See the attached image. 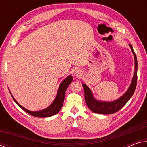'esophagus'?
<instances>
[{"mask_svg":"<svg viewBox=\"0 0 147 147\" xmlns=\"http://www.w3.org/2000/svg\"><path fill=\"white\" fill-rule=\"evenodd\" d=\"M74 74L76 76H81L82 73H81V71L79 70V69H75V70L74 71Z\"/></svg>","mask_w":147,"mask_h":147,"instance_id":"obj_1","label":"esophagus"}]
</instances>
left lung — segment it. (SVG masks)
I'll use <instances>...</instances> for the list:
<instances>
[{
  "label": "left lung",
  "instance_id": "obj_1",
  "mask_svg": "<svg viewBox=\"0 0 147 147\" xmlns=\"http://www.w3.org/2000/svg\"><path fill=\"white\" fill-rule=\"evenodd\" d=\"M132 52L135 61V66H134V73L131 84L125 93L115 100L106 102L98 100L94 97L93 93L89 87L83 83L82 86L84 89V95H85V100L88 108L94 113L99 114H111L118 111L127 103L132 96L135 91L137 84V79H138V61L137 57L131 45H129Z\"/></svg>",
  "mask_w": 147,
  "mask_h": 147
}]
</instances>
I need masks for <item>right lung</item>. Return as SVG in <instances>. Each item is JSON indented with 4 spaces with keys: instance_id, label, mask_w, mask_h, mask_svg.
<instances>
[{
    "instance_id": "add662e5",
    "label": "right lung",
    "mask_w": 147,
    "mask_h": 147,
    "mask_svg": "<svg viewBox=\"0 0 147 147\" xmlns=\"http://www.w3.org/2000/svg\"><path fill=\"white\" fill-rule=\"evenodd\" d=\"M73 76L71 75H69L67 78H65L60 83V84H59L56 96L53 102L50 104L47 108L39 111H30L25 108H24L23 106H22L21 104H19L17 102V100H16V99L13 97V96L12 95L10 91H9V93H10L12 98H13L14 101L16 102L17 105H18L21 109H23L24 111H25L26 113L30 114V115L36 117H51L56 115V114L58 113L59 110L61 109L63 104L65 93V91L67 90V89L68 86L70 85V84L73 82Z\"/></svg>"
}]
</instances>
